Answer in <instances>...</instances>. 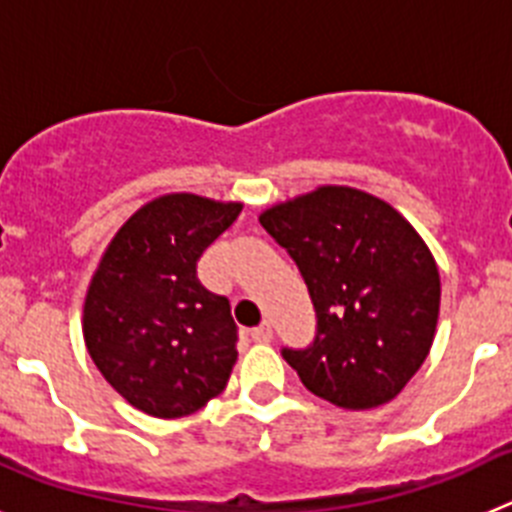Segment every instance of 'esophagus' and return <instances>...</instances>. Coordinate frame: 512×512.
Segmentation results:
<instances>
[{"mask_svg":"<svg viewBox=\"0 0 512 512\" xmlns=\"http://www.w3.org/2000/svg\"><path fill=\"white\" fill-rule=\"evenodd\" d=\"M251 338L256 343H269L271 341V325L269 323H261L259 328L251 330Z\"/></svg>","mask_w":512,"mask_h":512,"instance_id":"esophagus-1","label":"esophagus"}]
</instances>
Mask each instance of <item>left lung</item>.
I'll return each instance as SVG.
<instances>
[{"mask_svg": "<svg viewBox=\"0 0 512 512\" xmlns=\"http://www.w3.org/2000/svg\"><path fill=\"white\" fill-rule=\"evenodd\" d=\"M261 225L300 269L318 330L282 348L312 395L346 410L390 402L436 336L441 279L413 225L384 200L318 187L261 212Z\"/></svg>", "mask_w": 512, "mask_h": 512, "instance_id": "obj_1", "label": "left lung"}]
</instances>
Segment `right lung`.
<instances>
[{
  "mask_svg": "<svg viewBox=\"0 0 512 512\" xmlns=\"http://www.w3.org/2000/svg\"><path fill=\"white\" fill-rule=\"evenodd\" d=\"M241 202L164 194L128 217L84 300V343L102 377L153 418H184L225 390L238 359L228 297L197 279L202 251Z\"/></svg>",
  "mask_w": 512,
  "mask_h": 512,
  "instance_id": "add662e5",
  "label": "right lung"
}]
</instances>
